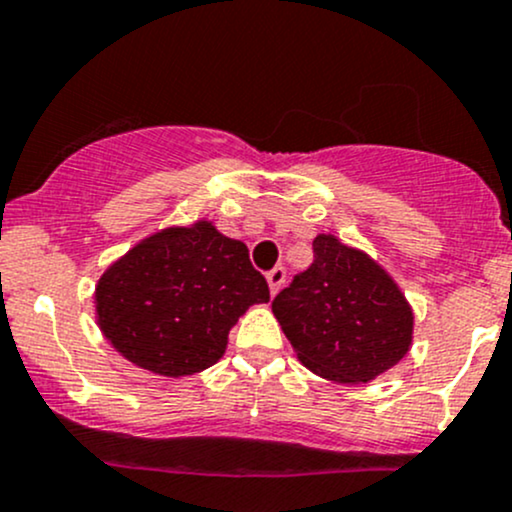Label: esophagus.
I'll use <instances>...</instances> for the list:
<instances>
[{
    "label": "esophagus",
    "instance_id": "1",
    "mask_svg": "<svg viewBox=\"0 0 512 512\" xmlns=\"http://www.w3.org/2000/svg\"><path fill=\"white\" fill-rule=\"evenodd\" d=\"M284 282H286L284 267H274L272 272H267V284H269V291H272V294H277V291L284 286Z\"/></svg>",
    "mask_w": 512,
    "mask_h": 512
}]
</instances>
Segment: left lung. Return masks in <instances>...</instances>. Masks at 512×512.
Returning a JSON list of instances; mask_svg holds the SVG:
<instances>
[{
	"mask_svg": "<svg viewBox=\"0 0 512 512\" xmlns=\"http://www.w3.org/2000/svg\"><path fill=\"white\" fill-rule=\"evenodd\" d=\"M303 367L338 384H367L401 362L413 342V308L367 252L320 233L313 265L272 301Z\"/></svg>",
	"mask_w": 512,
	"mask_h": 512,
	"instance_id": "left-lung-1",
	"label": "left lung"
}]
</instances>
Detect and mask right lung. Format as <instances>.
I'll return each mask as SVG.
<instances>
[{"label": "right lung", "instance_id": "add662e5", "mask_svg": "<svg viewBox=\"0 0 512 512\" xmlns=\"http://www.w3.org/2000/svg\"><path fill=\"white\" fill-rule=\"evenodd\" d=\"M267 301V279L252 267L247 245L211 221L140 240L101 274L94 291L97 323L114 350L172 379L216 364L238 318Z\"/></svg>", "mask_w": 512, "mask_h": 512}]
</instances>
